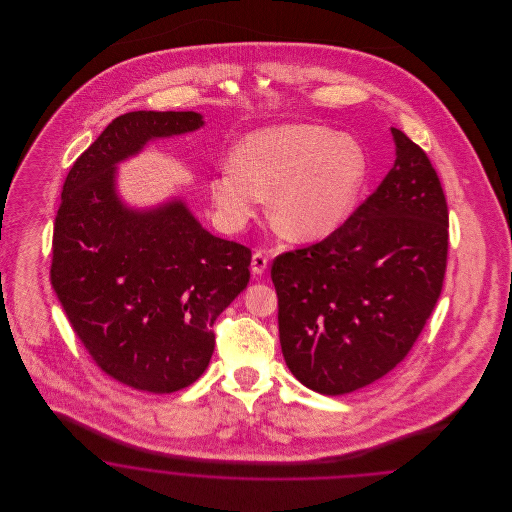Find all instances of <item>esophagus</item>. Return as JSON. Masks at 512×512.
Listing matches in <instances>:
<instances>
[{"mask_svg":"<svg viewBox=\"0 0 512 512\" xmlns=\"http://www.w3.org/2000/svg\"><path fill=\"white\" fill-rule=\"evenodd\" d=\"M268 265V255L265 251H261V249H257L255 253H253V257H251V270H253V274H257V276H261L265 270H267Z\"/></svg>","mask_w":512,"mask_h":512,"instance_id":"1","label":"esophagus"}]
</instances>
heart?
<instances>
[{
    "instance_id": "obj_1",
    "label": "heart",
    "mask_w": 512,
    "mask_h": 512,
    "mask_svg": "<svg viewBox=\"0 0 512 512\" xmlns=\"http://www.w3.org/2000/svg\"><path fill=\"white\" fill-rule=\"evenodd\" d=\"M363 147L318 124H282L249 134L236 163L220 167L211 182L219 219L242 228L272 192L270 215L293 240H320L353 211L365 180Z\"/></svg>"
}]
</instances>
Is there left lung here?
Masks as SVG:
<instances>
[{
    "label": "left lung",
    "mask_w": 512,
    "mask_h": 512,
    "mask_svg": "<svg viewBox=\"0 0 512 512\" xmlns=\"http://www.w3.org/2000/svg\"><path fill=\"white\" fill-rule=\"evenodd\" d=\"M395 163L318 244L272 261L286 365L309 390H361L399 365L443 288L449 211L438 172L397 128Z\"/></svg>",
    "instance_id": "obj_1"
}]
</instances>
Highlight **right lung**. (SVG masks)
Masks as SVG:
<instances>
[{
    "instance_id": "obj_1",
    "label": "right lung",
    "mask_w": 512,
    "mask_h": 512,
    "mask_svg": "<svg viewBox=\"0 0 512 512\" xmlns=\"http://www.w3.org/2000/svg\"><path fill=\"white\" fill-rule=\"evenodd\" d=\"M199 126L194 111L109 122L74 161L53 224L49 276L74 334L107 376L134 390L194 384L215 351V320L249 282L251 249L207 232L186 203L134 211L115 192L119 161Z\"/></svg>"
}]
</instances>
